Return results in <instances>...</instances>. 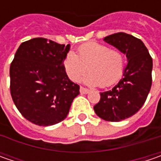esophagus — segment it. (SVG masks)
Here are the masks:
<instances>
[{"mask_svg": "<svg viewBox=\"0 0 161 161\" xmlns=\"http://www.w3.org/2000/svg\"><path fill=\"white\" fill-rule=\"evenodd\" d=\"M80 92L81 94H88V93L90 92V90H88V89H86V88H84V87H80Z\"/></svg>", "mask_w": 161, "mask_h": 161, "instance_id": "34e87169", "label": "esophagus"}]
</instances>
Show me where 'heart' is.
Returning <instances> with one entry per match:
<instances>
[{
    "mask_svg": "<svg viewBox=\"0 0 161 161\" xmlns=\"http://www.w3.org/2000/svg\"><path fill=\"white\" fill-rule=\"evenodd\" d=\"M78 51L79 55L70 51L64 59V70L72 81H79L87 70L90 72L83 81L90 86L109 87L122 76L125 57L120 51L96 42L81 45Z\"/></svg>",
    "mask_w": 161,
    "mask_h": 161,
    "instance_id": "1",
    "label": "heart"
}]
</instances>
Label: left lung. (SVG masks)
Returning a JSON list of instances; mask_svg holds the SVG:
<instances>
[{
    "mask_svg": "<svg viewBox=\"0 0 161 161\" xmlns=\"http://www.w3.org/2000/svg\"><path fill=\"white\" fill-rule=\"evenodd\" d=\"M104 41L125 54L128 63L119 82L100 93L94 111L104 120L120 122L137 113L146 101L152 87V58L143 42L132 35L119 32Z\"/></svg>",
    "mask_w": 161,
    "mask_h": 161,
    "instance_id": "1",
    "label": "left lung"
}]
</instances>
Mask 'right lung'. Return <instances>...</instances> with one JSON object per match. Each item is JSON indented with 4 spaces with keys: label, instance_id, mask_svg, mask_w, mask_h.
I'll return each mask as SVG.
<instances>
[{
    "label": "right lung",
    "instance_id": "right-lung-1",
    "mask_svg": "<svg viewBox=\"0 0 161 161\" xmlns=\"http://www.w3.org/2000/svg\"><path fill=\"white\" fill-rule=\"evenodd\" d=\"M70 45L43 37L23 42L10 64V94L29 122L48 126L64 120L80 86L68 78L64 59Z\"/></svg>",
    "mask_w": 161,
    "mask_h": 161
}]
</instances>
